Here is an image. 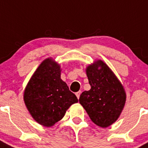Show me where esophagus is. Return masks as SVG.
<instances>
[{"label": "esophagus", "instance_id": "1", "mask_svg": "<svg viewBox=\"0 0 148 148\" xmlns=\"http://www.w3.org/2000/svg\"><path fill=\"white\" fill-rule=\"evenodd\" d=\"M80 94H81V92H80V91H79V92H76V96H77V97L78 99L79 98Z\"/></svg>", "mask_w": 148, "mask_h": 148}]
</instances>
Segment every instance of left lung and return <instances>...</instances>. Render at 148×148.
<instances>
[{
  "mask_svg": "<svg viewBox=\"0 0 148 148\" xmlns=\"http://www.w3.org/2000/svg\"><path fill=\"white\" fill-rule=\"evenodd\" d=\"M91 89L80 95L79 101L91 120L101 127H107L120 116L126 102L124 86L102 60L86 68Z\"/></svg>",
  "mask_w": 148,
  "mask_h": 148,
  "instance_id": "1",
  "label": "left lung"
}]
</instances>
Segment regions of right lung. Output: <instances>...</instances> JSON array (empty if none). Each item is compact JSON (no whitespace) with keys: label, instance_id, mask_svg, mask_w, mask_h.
Returning a JSON list of instances; mask_svg holds the SVG:
<instances>
[{"label":"right lung","instance_id":"1","mask_svg":"<svg viewBox=\"0 0 148 148\" xmlns=\"http://www.w3.org/2000/svg\"><path fill=\"white\" fill-rule=\"evenodd\" d=\"M60 65L51 58L44 60L28 82L24 101L38 124L50 127L61 120L77 97L60 78Z\"/></svg>","mask_w":148,"mask_h":148}]
</instances>
